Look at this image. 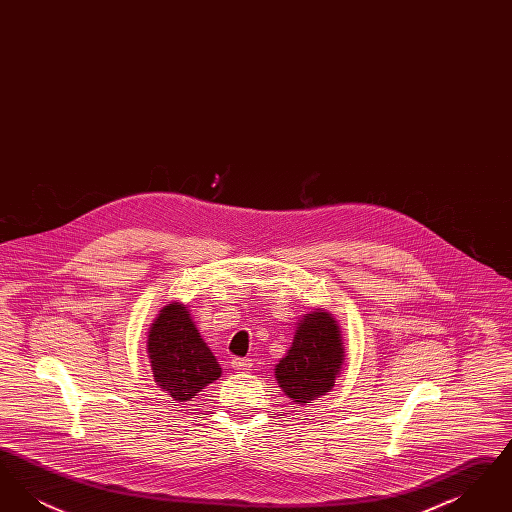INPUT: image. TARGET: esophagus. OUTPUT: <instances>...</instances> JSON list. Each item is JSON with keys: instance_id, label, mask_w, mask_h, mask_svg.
Masks as SVG:
<instances>
[{"instance_id": "obj_1", "label": "esophagus", "mask_w": 512, "mask_h": 512, "mask_svg": "<svg viewBox=\"0 0 512 512\" xmlns=\"http://www.w3.org/2000/svg\"><path fill=\"white\" fill-rule=\"evenodd\" d=\"M230 366H232L234 370H238V372H244V370H249V368H251V361H249V359L234 357V359L230 361Z\"/></svg>"}]
</instances>
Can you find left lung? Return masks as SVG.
<instances>
[{
	"mask_svg": "<svg viewBox=\"0 0 512 512\" xmlns=\"http://www.w3.org/2000/svg\"><path fill=\"white\" fill-rule=\"evenodd\" d=\"M343 365L340 324L332 313L315 309L297 322L290 349L274 366V378L293 403L307 405L334 388Z\"/></svg>",
	"mask_w": 512,
	"mask_h": 512,
	"instance_id": "obj_1",
	"label": "left lung"
}]
</instances>
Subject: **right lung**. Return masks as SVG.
I'll return each mask as SVG.
<instances>
[{"label": "right lung", "instance_id": "obj_1", "mask_svg": "<svg viewBox=\"0 0 512 512\" xmlns=\"http://www.w3.org/2000/svg\"><path fill=\"white\" fill-rule=\"evenodd\" d=\"M146 349L153 380L176 403L190 401L222 374L190 309L180 301L165 305L151 322Z\"/></svg>", "mask_w": 512, "mask_h": 512}]
</instances>
